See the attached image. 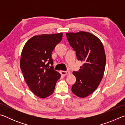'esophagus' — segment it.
Here are the masks:
<instances>
[{"label":"esophagus","mask_w":125,"mask_h":125,"mask_svg":"<svg viewBox=\"0 0 125 125\" xmlns=\"http://www.w3.org/2000/svg\"><path fill=\"white\" fill-rule=\"evenodd\" d=\"M61 74L62 75L65 76V75H67L68 74H69V71H61Z\"/></svg>","instance_id":"obj_1"}]
</instances>
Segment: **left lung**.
I'll return each instance as SVG.
<instances>
[{
	"label": "left lung",
	"mask_w": 125,
	"mask_h": 125,
	"mask_svg": "<svg viewBox=\"0 0 125 125\" xmlns=\"http://www.w3.org/2000/svg\"><path fill=\"white\" fill-rule=\"evenodd\" d=\"M69 44L75 51L83 66L73 72L76 78L72 91L76 96L84 98L98 87L104 73L106 56L102 42L96 36L85 31L67 33Z\"/></svg>",
	"instance_id": "8db88e82"
}]
</instances>
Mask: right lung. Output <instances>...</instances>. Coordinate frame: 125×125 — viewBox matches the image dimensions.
Instances as JSON below:
<instances>
[{"mask_svg":"<svg viewBox=\"0 0 125 125\" xmlns=\"http://www.w3.org/2000/svg\"><path fill=\"white\" fill-rule=\"evenodd\" d=\"M62 32L34 36L26 42L20 58V68L30 89L40 98L53 93L61 74L53 69L52 52L62 39Z\"/></svg>","mask_w":125,"mask_h":125,"instance_id":"1","label":"right lung"}]
</instances>
